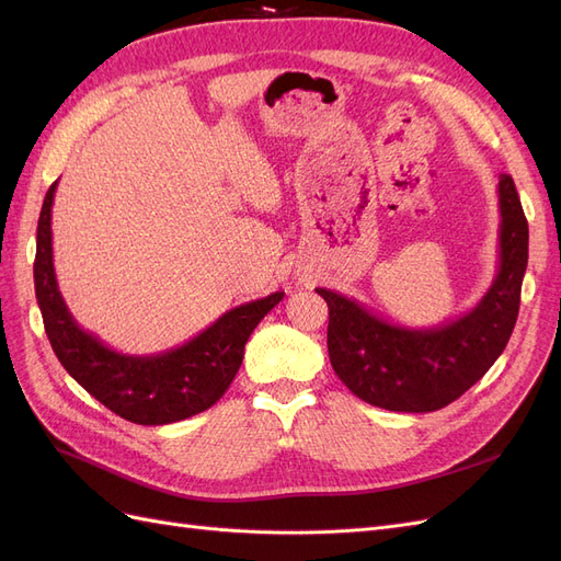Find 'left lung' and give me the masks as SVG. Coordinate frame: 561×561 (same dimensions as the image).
Instances as JSON below:
<instances>
[{
	"label": "left lung",
	"instance_id": "1",
	"mask_svg": "<svg viewBox=\"0 0 561 561\" xmlns=\"http://www.w3.org/2000/svg\"><path fill=\"white\" fill-rule=\"evenodd\" d=\"M499 271L474 307L435 328H404L325 287L330 363L353 396L390 412L443 410L496 363L519 313L529 225L511 175L499 180Z\"/></svg>",
	"mask_w": 561,
	"mask_h": 561
}]
</instances>
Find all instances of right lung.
<instances>
[{
    "instance_id": "right-lung-1",
    "label": "right lung",
    "mask_w": 561,
    "mask_h": 561,
    "mask_svg": "<svg viewBox=\"0 0 561 561\" xmlns=\"http://www.w3.org/2000/svg\"><path fill=\"white\" fill-rule=\"evenodd\" d=\"M58 182L48 186L37 225L35 293L44 328L60 365L107 410L140 426H163L206 412L233 381L252 330L285 293L241 304L190 342L157 355H126L77 325L58 290L50 243V208Z\"/></svg>"
}]
</instances>
